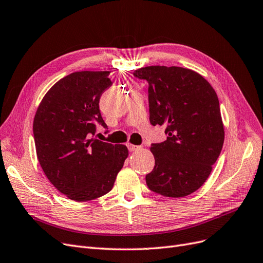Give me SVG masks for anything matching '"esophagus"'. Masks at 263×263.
<instances>
[{"instance_id": "1", "label": "esophagus", "mask_w": 263, "mask_h": 263, "mask_svg": "<svg viewBox=\"0 0 263 263\" xmlns=\"http://www.w3.org/2000/svg\"><path fill=\"white\" fill-rule=\"evenodd\" d=\"M128 148L130 152H134V151H138L140 149V146L138 145H133V144H128Z\"/></svg>"}]
</instances>
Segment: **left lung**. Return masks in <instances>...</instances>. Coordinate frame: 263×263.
Listing matches in <instances>:
<instances>
[{
  "label": "left lung",
  "instance_id": "obj_1",
  "mask_svg": "<svg viewBox=\"0 0 263 263\" xmlns=\"http://www.w3.org/2000/svg\"><path fill=\"white\" fill-rule=\"evenodd\" d=\"M133 76L148 84L151 123L166 125L167 140L151 145L155 166L147 187L169 198L189 196L205 182L223 147L216 92L199 73L179 66H145Z\"/></svg>",
  "mask_w": 263,
  "mask_h": 263
}]
</instances>
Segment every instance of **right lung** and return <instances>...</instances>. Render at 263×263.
<instances>
[{
  "label": "right lung",
  "mask_w": 263,
  "mask_h": 263,
  "mask_svg": "<svg viewBox=\"0 0 263 263\" xmlns=\"http://www.w3.org/2000/svg\"><path fill=\"white\" fill-rule=\"evenodd\" d=\"M109 73L82 71L65 76L48 90L33 119L42 171L74 201H90L108 193L129 155L126 146L94 138L98 124L108 129L99 99L112 84Z\"/></svg>",
  "instance_id": "right-lung-1"
}]
</instances>
